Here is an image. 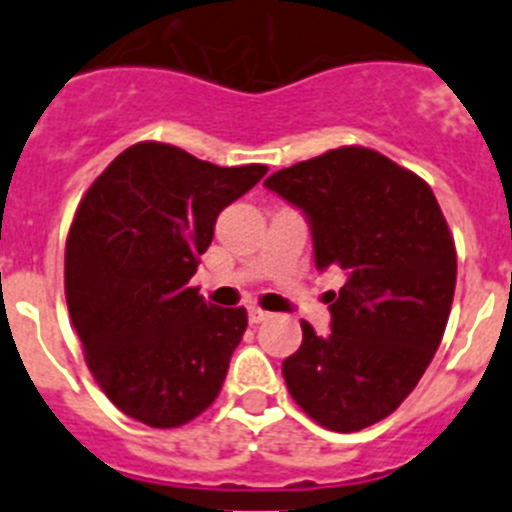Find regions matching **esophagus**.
I'll return each mask as SVG.
<instances>
[{
    "label": "esophagus",
    "instance_id": "34e87169",
    "mask_svg": "<svg viewBox=\"0 0 512 512\" xmlns=\"http://www.w3.org/2000/svg\"><path fill=\"white\" fill-rule=\"evenodd\" d=\"M266 318H271V312L261 310V307H248V320L251 323H264Z\"/></svg>",
    "mask_w": 512,
    "mask_h": 512
}]
</instances>
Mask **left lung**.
Segmentation results:
<instances>
[{
    "mask_svg": "<svg viewBox=\"0 0 512 512\" xmlns=\"http://www.w3.org/2000/svg\"><path fill=\"white\" fill-rule=\"evenodd\" d=\"M264 184L307 215L315 266L346 274L328 292V336L302 323V346L284 359L289 395L328 431L369 428L415 390L449 323L446 217L418 174L364 146L333 148Z\"/></svg>",
    "mask_w": 512,
    "mask_h": 512,
    "instance_id": "left-lung-1",
    "label": "left lung"
}]
</instances>
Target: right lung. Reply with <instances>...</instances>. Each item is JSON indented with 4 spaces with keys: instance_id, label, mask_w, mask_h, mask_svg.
<instances>
[{
    "instance_id": "1",
    "label": "right lung",
    "mask_w": 512,
    "mask_h": 512,
    "mask_svg": "<svg viewBox=\"0 0 512 512\" xmlns=\"http://www.w3.org/2000/svg\"><path fill=\"white\" fill-rule=\"evenodd\" d=\"M264 174L143 140L81 197L66 238V305L99 390L130 418L176 428L220 395L246 307L210 305L189 279L217 215Z\"/></svg>"
}]
</instances>
